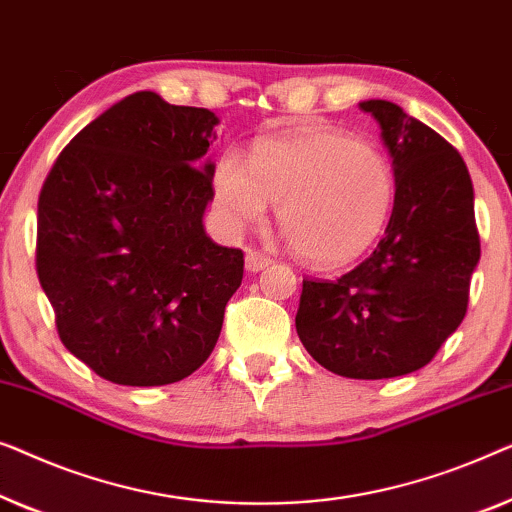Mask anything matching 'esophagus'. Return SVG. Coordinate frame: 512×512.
Returning a JSON list of instances; mask_svg holds the SVG:
<instances>
[{
	"label": "esophagus",
	"instance_id": "34e87169",
	"mask_svg": "<svg viewBox=\"0 0 512 512\" xmlns=\"http://www.w3.org/2000/svg\"><path fill=\"white\" fill-rule=\"evenodd\" d=\"M269 264H271V257L257 253V250H248V253H246V271H250V273L262 271Z\"/></svg>",
	"mask_w": 512,
	"mask_h": 512
}]
</instances>
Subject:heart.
Segmentation results:
<instances>
[{
    "label": "heart",
    "instance_id": "b5f03b06",
    "mask_svg": "<svg viewBox=\"0 0 512 512\" xmlns=\"http://www.w3.org/2000/svg\"><path fill=\"white\" fill-rule=\"evenodd\" d=\"M215 213L229 232L264 218L278 201V225L313 264L355 259L378 239L394 204V171L378 148L338 129H304L259 141L248 164L220 155L213 178Z\"/></svg>",
    "mask_w": 512,
    "mask_h": 512
}]
</instances>
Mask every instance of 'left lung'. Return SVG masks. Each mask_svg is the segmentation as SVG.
Wrapping results in <instances>:
<instances>
[{"label":"left lung","mask_w":512,"mask_h":512,"mask_svg":"<svg viewBox=\"0 0 512 512\" xmlns=\"http://www.w3.org/2000/svg\"><path fill=\"white\" fill-rule=\"evenodd\" d=\"M392 157L394 208L385 236L338 280H304L297 334L343 378L383 380L429 364L462 325L480 259L473 183L462 155L385 99H366Z\"/></svg>","instance_id":"left-lung-1"}]
</instances>
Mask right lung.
I'll list each match as a JSON object with an SVG mask.
<instances>
[{
	"label": "right lung",
	"instance_id": "obj_1",
	"mask_svg": "<svg viewBox=\"0 0 512 512\" xmlns=\"http://www.w3.org/2000/svg\"><path fill=\"white\" fill-rule=\"evenodd\" d=\"M218 122L134 92L71 139L41 187L37 273L57 334L115 385L197 371L241 285L243 253L204 229Z\"/></svg>",
	"mask_w": 512,
	"mask_h": 512
}]
</instances>
